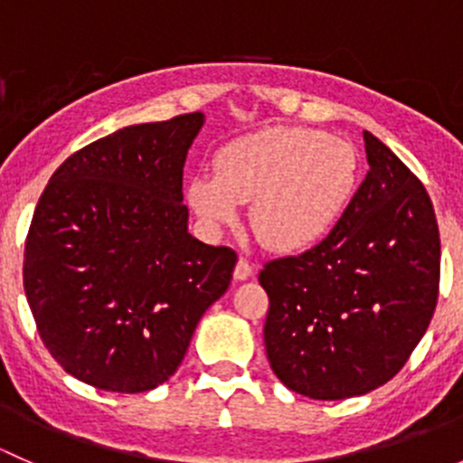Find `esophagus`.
<instances>
[{
  "label": "esophagus",
  "instance_id": "esophagus-1",
  "mask_svg": "<svg viewBox=\"0 0 463 463\" xmlns=\"http://www.w3.org/2000/svg\"><path fill=\"white\" fill-rule=\"evenodd\" d=\"M232 275H235L237 282H244V279H249L250 275H253V264H250L249 260L240 258V261H237L235 270H232Z\"/></svg>",
  "mask_w": 463,
  "mask_h": 463
}]
</instances>
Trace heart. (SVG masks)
Instances as JSON below:
<instances>
[{
  "label": "heart",
  "instance_id": "1",
  "mask_svg": "<svg viewBox=\"0 0 463 463\" xmlns=\"http://www.w3.org/2000/svg\"><path fill=\"white\" fill-rule=\"evenodd\" d=\"M361 156L345 138L311 128H270L228 143L214 175H197L188 203L210 228L232 226L250 203V228L266 249L318 244L356 193Z\"/></svg>",
  "mask_w": 463,
  "mask_h": 463
}]
</instances>
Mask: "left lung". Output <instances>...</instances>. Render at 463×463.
<instances>
[{
	"instance_id": "obj_1",
	"label": "left lung",
	"mask_w": 463,
	"mask_h": 463,
	"mask_svg": "<svg viewBox=\"0 0 463 463\" xmlns=\"http://www.w3.org/2000/svg\"><path fill=\"white\" fill-rule=\"evenodd\" d=\"M363 138L370 172L329 235L260 270L270 370L318 401L367 394L399 374L439 298L430 197L385 143Z\"/></svg>"
}]
</instances>
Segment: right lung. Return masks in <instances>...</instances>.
I'll return each instance as SVG.
<instances>
[{"label": "right lung", "mask_w": 463, "mask_h": 463, "mask_svg": "<svg viewBox=\"0 0 463 463\" xmlns=\"http://www.w3.org/2000/svg\"><path fill=\"white\" fill-rule=\"evenodd\" d=\"M202 111L129 125L51 176L24 249V291L51 356L87 385L154 390L226 293L237 255L188 232L184 165Z\"/></svg>", "instance_id": "1"}]
</instances>
